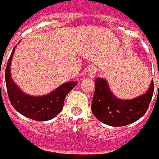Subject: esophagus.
Wrapping results in <instances>:
<instances>
[{"mask_svg":"<svg viewBox=\"0 0 159 159\" xmlns=\"http://www.w3.org/2000/svg\"><path fill=\"white\" fill-rule=\"evenodd\" d=\"M96 72H97L96 67H95L94 65H91L89 68V70H88V77H89V78H94L95 76V74H96Z\"/></svg>","mask_w":159,"mask_h":159,"instance_id":"obj_1","label":"esophagus"}]
</instances>
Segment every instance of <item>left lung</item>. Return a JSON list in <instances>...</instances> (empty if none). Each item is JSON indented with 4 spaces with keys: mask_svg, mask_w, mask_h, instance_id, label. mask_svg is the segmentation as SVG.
<instances>
[{
    "mask_svg": "<svg viewBox=\"0 0 159 159\" xmlns=\"http://www.w3.org/2000/svg\"><path fill=\"white\" fill-rule=\"evenodd\" d=\"M154 92V83L144 95L132 100H120L113 95L105 80L97 78L91 110L95 118L111 126H123L135 122L146 113ZM159 92V88H158Z\"/></svg>",
    "mask_w": 159,
    "mask_h": 159,
    "instance_id": "left-lung-1",
    "label": "left lung"
}]
</instances>
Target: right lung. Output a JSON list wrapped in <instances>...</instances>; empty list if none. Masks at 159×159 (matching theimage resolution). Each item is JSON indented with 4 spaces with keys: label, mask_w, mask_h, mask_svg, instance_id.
Returning a JSON list of instances; mask_svg holds the SVG:
<instances>
[{
    "label": "right lung",
    "mask_w": 159,
    "mask_h": 159,
    "mask_svg": "<svg viewBox=\"0 0 159 159\" xmlns=\"http://www.w3.org/2000/svg\"><path fill=\"white\" fill-rule=\"evenodd\" d=\"M14 50L15 48L11 52L5 70V81L11 105L16 111L29 119L37 121L52 119L63 109L65 96L76 86L77 82L64 83L50 94L43 96H30L23 93L13 82L10 75V63Z\"/></svg>",
    "instance_id": "1"
}]
</instances>
